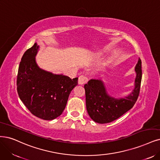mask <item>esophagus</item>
I'll return each mask as SVG.
<instances>
[{"label": "esophagus", "instance_id": "esophagus-1", "mask_svg": "<svg viewBox=\"0 0 160 160\" xmlns=\"http://www.w3.org/2000/svg\"><path fill=\"white\" fill-rule=\"evenodd\" d=\"M88 80V79L86 76L81 75L79 76V78H78V84H80V85L84 84L86 83Z\"/></svg>", "mask_w": 160, "mask_h": 160}]
</instances>
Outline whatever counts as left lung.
I'll return each mask as SVG.
<instances>
[{
    "label": "left lung",
    "instance_id": "left-lung-1",
    "mask_svg": "<svg viewBox=\"0 0 160 160\" xmlns=\"http://www.w3.org/2000/svg\"><path fill=\"white\" fill-rule=\"evenodd\" d=\"M134 88L127 96L116 98L109 95L103 80L91 79L84 85L86 109L91 119L100 124L108 123L131 109L138 99L142 80V62L135 66Z\"/></svg>",
    "mask_w": 160,
    "mask_h": 160
}]
</instances>
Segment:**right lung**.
<instances>
[{"label":"right lung","instance_id":"1","mask_svg":"<svg viewBox=\"0 0 160 160\" xmlns=\"http://www.w3.org/2000/svg\"><path fill=\"white\" fill-rule=\"evenodd\" d=\"M37 43L23 55L17 76L20 99L31 113L41 119L53 120L66 107L70 93L78 84V78H70L41 68L36 57Z\"/></svg>","mask_w":160,"mask_h":160}]
</instances>
